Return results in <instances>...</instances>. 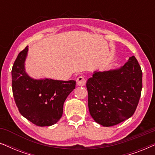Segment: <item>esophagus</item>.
Returning <instances> with one entry per match:
<instances>
[{"label":"esophagus","mask_w":155,"mask_h":155,"mask_svg":"<svg viewBox=\"0 0 155 155\" xmlns=\"http://www.w3.org/2000/svg\"><path fill=\"white\" fill-rule=\"evenodd\" d=\"M76 83L78 86H84L86 84V78L83 77V76H80V77H78L77 78V80H76Z\"/></svg>","instance_id":"esophagus-1"}]
</instances>
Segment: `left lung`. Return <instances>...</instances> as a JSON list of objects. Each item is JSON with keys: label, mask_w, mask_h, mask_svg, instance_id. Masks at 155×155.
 I'll list each match as a JSON object with an SVG mask.
<instances>
[{"label": "left lung", "mask_w": 155, "mask_h": 155, "mask_svg": "<svg viewBox=\"0 0 155 155\" xmlns=\"http://www.w3.org/2000/svg\"><path fill=\"white\" fill-rule=\"evenodd\" d=\"M86 85L93 119L103 126H115L135 113L141 95L143 73L133 56L119 68L94 72Z\"/></svg>", "instance_id": "8db88e82"}]
</instances>
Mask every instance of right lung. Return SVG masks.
<instances>
[{"label": "right lung", "mask_w": 155, "mask_h": 155, "mask_svg": "<svg viewBox=\"0 0 155 155\" xmlns=\"http://www.w3.org/2000/svg\"><path fill=\"white\" fill-rule=\"evenodd\" d=\"M28 46L19 53L12 68V88L21 115L36 126H50L60 120L64 101L75 87V80H35L27 75L25 62Z\"/></svg>", "instance_id": "right-lung-1"}]
</instances>
